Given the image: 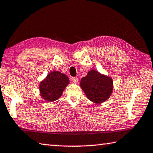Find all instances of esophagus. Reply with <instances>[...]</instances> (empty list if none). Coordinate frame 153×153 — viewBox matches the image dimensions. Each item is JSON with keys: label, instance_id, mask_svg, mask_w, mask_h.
<instances>
[{"label": "esophagus", "instance_id": "34e87169", "mask_svg": "<svg viewBox=\"0 0 153 153\" xmlns=\"http://www.w3.org/2000/svg\"><path fill=\"white\" fill-rule=\"evenodd\" d=\"M71 80L72 82H74V83H77V82H78V78H77V77H73L71 78Z\"/></svg>", "mask_w": 153, "mask_h": 153}]
</instances>
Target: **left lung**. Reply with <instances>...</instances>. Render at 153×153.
Returning <instances> with one entry per match:
<instances>
[{
    "instance_id": "1",
    "label": "left lung",
    "mask_w": 153,
    "mask_h": 153,
    "mask_svg": "<svg viewBox=\"0 0 153 153\" xmlns=\"http://www.w3.org/2000/svg\"><path fill=\"white\" fill-rule=\"evenodd\" d=\"M112 83L111 77L91 70L82 78L80 86L89 100L101 103L110 97L113 90Z\"/></svg>"
}]
</instances>
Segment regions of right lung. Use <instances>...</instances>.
I'll return each mask as SVG.
<instances>
[{"label":"right lung","mask_w":153,"mask_h":153,"mask_svg":"<svg viewBox=\"0 0 153 153\" xmlns=\"http://www.w3.org/2000/svg\"><path fill=\"white\" fill-rule=\"evenodd\" d=\"M69 83V79L66 75L56 71L51 72L40 83L41 95L48 101L57 100Z\"/></svg>","instance_id":"add662e5"}]
</instances>
